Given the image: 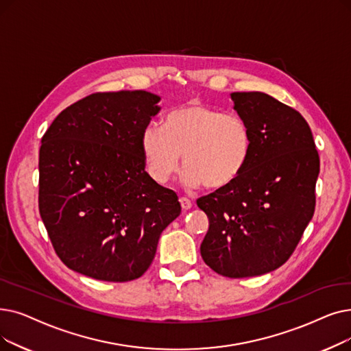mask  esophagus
<instances>
[{
    "mask_svg": "<svg viewBox=\"0 0 351 351\" xmlns=\"http://www.w3.org/2000/svg\"><path fill=\"white\" fill-rule=\"evenodd\" d=\"M179 202H180V206H182V209L188 210V209H191V208H192V202L188 199V197H185V196L179 197Z\"/></svg>",
    "mask_w": 351,
    "mask_h": 351,
    "instance_id": "obj_1",
    "label": "esophagus"
}]
</instances>
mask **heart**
<instances>
[{
	"label": "heart",
	"instance_id": "b5f03b06",
	"mask_svg": "<svg viewBox=\"0 0 351 351\" xmlns=\"http://www.w3.org/2000/svg\"><path fill=\"white\" fill-rule=\"evenodd\" d=\"M149 175L166 184L184 155V182L189 188L230 186L245 171L252 155V133L247 120L189 101L165 117V129L147 125L141 138Z\"/></svg>",
	"mask_w": 351,
	"mask_h": 351
}]
</instances>
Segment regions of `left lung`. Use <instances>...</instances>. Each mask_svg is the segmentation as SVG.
Instances as JSON below:
<instances>
[{
  "label": "left lung",
  "mask_w": 351,
  "mask_h": 351,
  "mask_svg": "<svg viewBox=\"0 0 351 351\" xmlns=\"http://www.w3.org/2000/svg\"><path fill=\"white\" fill-rule=\"evenodd\" d=\"M252 133V155L239 178L196 201L209 219L201 243L219 276L245 278L281 267L293 255L315 209L319 158L295 109L261 91L231 95Z\"/></svg>",
  "instance_id": "left-lung-1"
}]
</instances>
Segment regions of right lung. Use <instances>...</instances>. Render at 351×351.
Listing matches in <instances>:
<instances>
[{
	"label": "right lung",
	"mask_w": 351,
	"mask_h": 351,
	"mask_svg": "<svg viewBox=\"0 0 351 351\" xmlns=\"http://www.w3.org/2000/svg\"><path fill=\"white\" fill-rule=\"evenodd\" d=\"M159 100L145 90L93 93L44 133L38 209L70 269L110 282L139 278L162 231L179 217L178 195L145 171L141 138Z\"/></svg>",
	"instance_id": "right-lung-1"
}]
</instances>
